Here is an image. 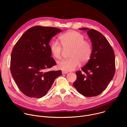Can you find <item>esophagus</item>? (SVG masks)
I'll list each match as a JSON object with an SVG mask.
<instances>
[{"label": "esophagus", "mask_w": 127, "mask_h": 127, "mask_svg": "<svg viewBox=\"0 0 127 127\" xmlns=\"http://www.w3.org/2000/svg\"><path fill=\"white\" fill-rule=\"evenodd\" d=\"M62 74H67L68 73V72L65 71H62Z\"/></svg>", "instance_id": "34e87169"}]
</instances>
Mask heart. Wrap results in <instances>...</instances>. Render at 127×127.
<instances>
[{
    "label": "heart",
    "instance_id": "1",
    "mask_svg": "<svg viewBox=\"0 0 127 127\" xmlns=\"http://www.w3.org/2000/svg\"><path fill=\"white\" fill-rule=\"evenodd\" d=\"M63 47L65 48H71L70 59L62 60L57 63L58 69L65 71H73L80 64L87 62L92 55L93 47L88 41L84 40V36L74 31L67 32L60 36ZM50 50L53 56L57 59L61 57L62 46L56 40L52 42Z\"/></svg>",
    "mask_w": 127,
    "mask_h": 127
}]
</instances>
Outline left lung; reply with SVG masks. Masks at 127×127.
Masks as SVG:
<instances>
[{
  "label": "left lung",
  "mask_w": 127,
  "mask_h": 127,
  "mask_svg": "<svg viewBox=\"0 0 127 127\" xmlns=\"http://www.w3.org/2000/svg\"><path fill=\"white\" fill-rule=\"evenodd\" d=\"M87 31L92 42L93 52L87 63L81 71L76 72L77 79L74 87L81 95L95 96L102 93L113 79L115 73V57L114 50L104 36L99 32L88 28Z\"/></svg>",
  "instance_id": "1"
}]
</instances>
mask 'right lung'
<instances>
[{
  "instance_id": "obj_1",
  "label": "right lung",
  "mask_w": 127,
  "mask_h": 127,
  "mask_svg": "<svg viewBox=\"0 0 127 127\" xmlns=\"http://www.w3.org/2000/svg\"><path fill=\"white\" fill-rule=\"evenodd\" d=\"M62 32L54 27L37 26L30 28L14 45L11 54L10 71L21 91L30 97L45 96L61 70L46 72L56 65L51 57L49 42Z\"/></svg>"
}]
</instances>
